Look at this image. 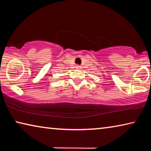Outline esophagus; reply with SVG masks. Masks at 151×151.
Listing matches in <instances>:
<instances>
[{
	"mask_svg": "<svg viewBox=\"0 0 151 151\" xmlns=\"http://www.w3.org/2000/svg\"><path fill=\"white\" fill-rule=\"evenodd\" d=\"M81 66H79V65H76V69H77V70H80L81 69Z\"/></svg>",
	"mask_w": 151,
	"mask_h": 151,
	"instance_id": "esophagus-1",
	"label": "esophagus"
}]
</instances>
